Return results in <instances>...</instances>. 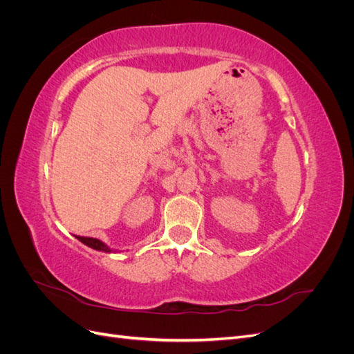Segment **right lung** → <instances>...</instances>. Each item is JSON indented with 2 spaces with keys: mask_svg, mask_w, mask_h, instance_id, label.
Instances as JSON below:
<instances>
[{
  "mask_svg": "<svg viewBox=\"0 0 354 354\" xmlns=\"http://www.w3.org/2000/svg\"><path fill=\"white\" fill-rule=\"evenodd\" d=\"M80 242H82L84 245L90 246V248L95 250V251H102V252H115L112 248H109L108 245L104 242H102L100 239H95V238H84V236H75Z\"/></svg>",
  "mask_w": 354,
  "mask_h": 354,
  "instance_id": "right-lung-1",
  "label": "right lung"
}]
</instances>
